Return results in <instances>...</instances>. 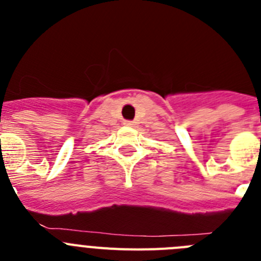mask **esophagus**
Listing matches in <instances>:
<instances>
[{"label":"esophagus","instance_id":"1","mask_svg":"<svg viewBox=\"0 0 261 261\" xmlns=\"http://www.w3.org/2000/svg\"><path fill=\"white\" fill-rule=\"evenodd\" d=\"M124 125H126V126H135L136 124H135V121H124Z\"/></svg>","mask_w":261,"mask_h":261}]
</instances>
